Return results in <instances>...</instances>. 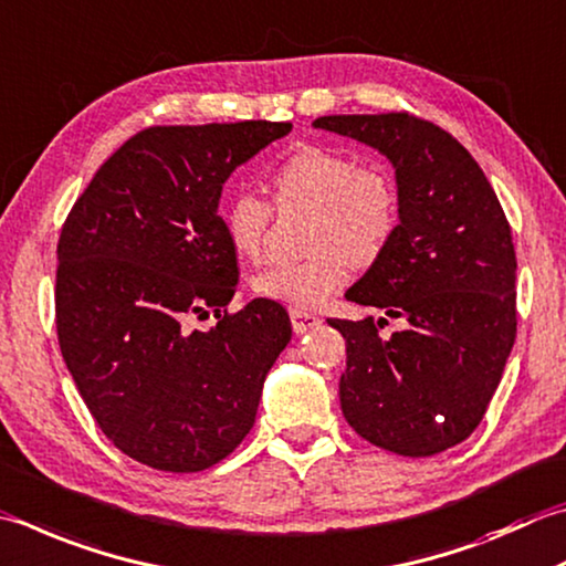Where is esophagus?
<instances>
[{
    "label": "esophagus",
    "mask_w": 566,
    "mask_h": 566,
    "mask_svg": "<svg viewBox=\"0 0 566 566\" xmlns=\"http://www.w3.org/2000/svg\"><path fill=\"white\" fill-rule=\"evenodd\" d=\"M292 316V328L294 334H306V331H312L321 324V318L316 314H308V312H298V308H292L290 312Z\"/></svg>",
    "instance_id": "34e87169"
}]
</instances>
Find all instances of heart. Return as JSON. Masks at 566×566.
<instances>
[{
    "label": "heart",
    "instance_id": "b5f03b06",
    "mask_svg": "<svg viewBox=\"0 0 566 566\" xmlns=\"http://www.w3.org/2000/svg\"><path fill=\"white\" fill-rule=\"evenodd\" d=\"M274 201L308 203L302 260L276 262L252 280L254 294L298 312L316 308L348 280V260L373 264L400 228V188L382 164H356L350 154L302 144L274 166ZM272 220V203L252 188H235L223 201L232 250L258 258Z\"/></svg>",
    "mask_w": 566,
    "mask_h": 566
}]
</instances>
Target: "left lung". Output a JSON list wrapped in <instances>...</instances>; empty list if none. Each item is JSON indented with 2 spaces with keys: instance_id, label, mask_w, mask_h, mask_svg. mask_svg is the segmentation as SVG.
Returning a JSON list of instances; mask_svg holds the SVG:
<instances>
[{
  "instance_id": "left-lung-1",
  "label": "left lung",
  "mask_w": 566,
  "mask_h": 566,
  "mask_svg": "<svg viewBox=\"0 0 566 566\" xmlns=\"http://www.w3.org/2000/svg\"><path fill=\"white\" fill-rule=\"evenodd\" d=\"M314 127L382 151L400 188V228L348 302L405 318H328L346 338L338 395L358 434L400 457H434L481 424L505 360L515 308L511 223L481 166L434 122L409 113L328 115Z\"/></svg>"
}]
</instances>
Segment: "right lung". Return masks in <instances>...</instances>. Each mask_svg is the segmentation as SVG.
Returning a JSON list of instances; mask_svg holds the SVG:
<instances>
[{"mask_svg": "<svg viewBox=\"0 0 566 566\" xmlns=\"http://www.w3.org/2000/svg\"><path fill=\"white\" fill-rule=\"evenodd\" d=\"M292 122L161 125L129 137L73 203L59 238L55 331L97 427L129 459L196 473L238 449L292 338L284 308L230 314L238 254L218 201L240 164ZM213 311L208 332L187 321Z\"/></svg>", "mask_w": 566, "mask_h": 566, "instance_id": "right-lung-1", "label": "right lung"}]
</instances>
